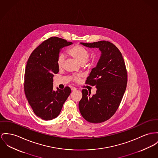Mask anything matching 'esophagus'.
Returning a JSON list of instances; mask_svg holds the SVG:
<instances>
[{"mask_svg":"<svg viewBox=\"0 0 158 158\" xmlns=\"http://www.w3.org/2000/svg\"><path fill=\"white\" fill-rule=\"evenodd\" d=\"M71 90H72L73 91H75V90H77V89H76L75 87H72V88H71Z\"/></svg>","mask_w":158,"mask_h":158,"instance_id":"1","label":"esophagus"}]
</instances>
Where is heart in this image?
<instances>
[{
  "mask_svg": "<svg viewBox=\"0 0 158 158\" xmlns=\"http://www.w3.org/2000/svg\"><path fill=\"white\" fill-rule=\"evenodd\" d=\"M68 54L71 56L75 60L81 65L85 64V63L89 62V52L84 47L80 45H75L71 47L68 51ZM64 61V57L63 54H60L57 59V64L59 68L61 69L63 67ZM80 80L79 77H76L74 78L75 81H78Z\"/></svg>",
  "mask_w": 158,
  "mask_h": 158,
  "instance_id": "heart-1",
  "label": "heart"
}]
</instances>
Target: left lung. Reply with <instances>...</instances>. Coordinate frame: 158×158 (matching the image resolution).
Listing matches in <instances>:
<instances>
[{"instance_id": "left-lung-1", "label": "left lung", "mask_w": 158, "mask_h": 158, "mask_svg": "<svg viewBox=\"0 0 158 158\" xmlns=\"http://www.w3.org/2000/svg\"><path fill=\"white\" fill-rule=\"evenodd\" d=\"M80 44L89 48H99L101 55L85 81L86 84L96 86V93L90 96L91 92L83 89L79 110L87 122L102 123L116 113L126 90L125 63L122 53L111 42L101 41Z\"/></svg>"}]
</instances>
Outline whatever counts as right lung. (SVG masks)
<instances>
[{"mask_svg":"<svg viewBox=\"0 0 158 158\" xmlns=\"http://www.w3.org/2000/svg\"><path fill=\"white\" fill-rule=\"evenodd\" d=\"M73 42L58 37L44 41L31 53L25 69L24 92L34 113L44 120L60 114L71 92L69 87L53 90L54 74L59 73L57 59L60 50Z\"/></svg>","mask_w":158,"mask_h":158,"instance_id":"add662e5","label":"right lung"}]
</instances>
